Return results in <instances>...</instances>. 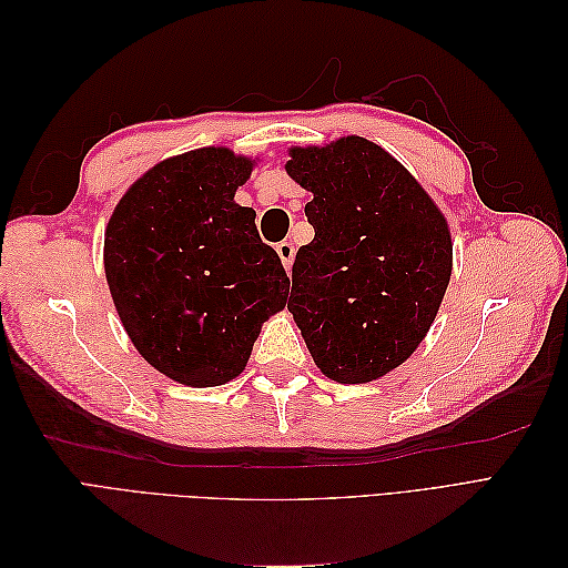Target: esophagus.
<instances>
[{
    "mask_svg": "<svg viewBox=\"0 0 568 568\" xmlns=\"http://www.w3.org/2000/svg\"><path fill=\"white\" fill-rule=\"evenodd\" d=\"M277 253H280V261H282V265H284L286 270H291V265H294V253H296L294 244H291V242H282V244H277Z\"/></svg>",
    "mask_w": 568,
    "mask_h": 568,
    "instance_id": "1",
    "label": "esophagus"
}]
</instances>
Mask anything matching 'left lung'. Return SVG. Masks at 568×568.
I'll use <instances>...</instances> for the list:
<instances>
[{"instance_id": "obj_1", "label": "left lung", "mask_w": 568, "mask_h": 568, "mask_svg": "<svg viewBox=\"0 0 568 568\" xmlns=\"http://www.w3.org/2000/svg\"><path fill=\"white\" fill-rule=\"evenodd\" d=\"M286 175L313 194L315 239L296 253L288 313L336 384L400 367L432 329L453 274V234L436 201L386 149L348 134L291 146Z\"/></svg>"}]
</instances>
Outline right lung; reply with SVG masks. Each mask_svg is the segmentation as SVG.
Listing matches in <instances>:
<instances>
[{
  "instance_id": "right-lung-1",
  "label": "right lung",
  "mask_w": 568,
  "mask_h": 568,
  "mask_svg": "<svg viewBox=\"0 0 568 568\" xmlns=\"http://www.w3.org/2000/svg\"><path fill=\"white\" fill-rule=\"evenodd\" d=\"M255 159L227 146L170 156L136 178L104 232L113 305L146 363L184 386L244 372L263 322L284 311L288 277L234 201Z\"/></svg>"
}]
</instances>
